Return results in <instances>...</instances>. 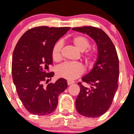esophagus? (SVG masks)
Returning a JSON list of instances; mask_svg holds the SVG:
<instances>
[{
	"mask_svg": "<svg viewBox=\"0 0 134 134\" xmlns=\"http://www.w3.org/2000/svg\"><path fill=\"white\" fill-rule=\"evenodd\" d=\"M73 83H74V81H70V80L67 81V84H68V85H71V84H73Z\"/></svg>",
	"mask_w": 134,
	"mask_h": 134,
	"instance_id": "34e87169",
	"label": "esophagus"
}]
</instances>
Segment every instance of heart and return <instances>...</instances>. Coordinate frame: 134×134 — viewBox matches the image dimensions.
<instances>
[{
    "label": "heart",
    "mask_w": 134,
    "mask_h": 134,
    "mask_svg": "<svg viewBox=\"0 0 134 134\" xmlns=\"http://www.w3.org/2000/svg\"><path fill=\"white\" fill-rule=\"evenodd\" d=\"M71 43L78 51L83 52L89 47V41L83 36H76L71 39ZM62 43H56L52 51V58L55 62H60L62 60L61 55ZM96 53L94 50L88 49L82 53V57L86 65L89 67L94 63ZM57 74L62 78L72 80L77 78L83 73V67L78 63H65L57 69Z\"/></svg>",
    "instance_id": "1"
}]
</instances>
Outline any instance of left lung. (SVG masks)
Listing matches in <instances>:
<instances>
[{"instance_id": "obj_1", "label": "left lung", "mask_w": 134, "mask_h": 134, "mask_svg": "<svg viewBox=\"0 0 134 134\" xmlns=\"http://www.w3.org/2000/svg\"><path fill=\"white\" fill-rule=\"evenodd\" d=\"M72 29L86 34L98 46L96 62L91 71L81 79L90 88L78 83L80 92L76 99V108L84 117H98L110 108L118 88L119 71L117 51L110 37L100 29L81 26Z\"/></svg>"}]
</instances>
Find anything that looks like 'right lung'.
I'll return each instance as SVG.
<instances>
[{
	"label": "right lung",
	"instance_id": "right-lung-1",
	"mask_svg": "<svg viewBox=\"0 0 134 134\" xmlns=\"http://www.w3.org/2000/svg\"><path fill=\"white\" fill-rule=\"evenodd\" d=\"M70 27L37 26L29 29L19 38L12 61V75L17 94L31 114L46 115L55 110L58 96L67 88V80L43 86L53 77L49 72L53 64L52 51L55 43Z\"/></svg>",
	"mask_w": 134,
	"mask_h": 134
}]
</instances>
